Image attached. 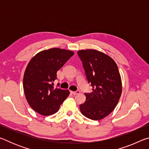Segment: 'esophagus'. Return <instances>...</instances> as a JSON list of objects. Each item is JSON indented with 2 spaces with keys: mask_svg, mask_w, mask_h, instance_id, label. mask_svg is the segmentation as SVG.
I'll list each match as a JSON object with an SVG mask.
<instances>
[{
  "mask_svg": "<svg viewBox=\"0 0 149 149\" xmlns=\"http://www.w3.org/2000/svg\"><path fill=\"white\" fill-rule=\"evenodd\" d=\"M70 93H71L72 94H73L74 95H76L77 94H79L80 91H70Z\"/></svg>",
  "mask_w": 149,
  "mask_h": 149,
  "instance_id": "obj_1",
  "label": "esophagus"
}]
</instances>
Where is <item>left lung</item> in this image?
I'll return each instance as SVG.
<instances>
[{"label":"left lung","instance_id":"8db88e82","mask_svg":"<svg viewBox=\"0 0 149 149\" xmlns=\"http://www.w3.org/2000/svg\"><path fill=\"white\" fill-rule=\"evenodd\" d=\"M77 54L93 87L92 93H85L86 100L80 104V111L91 120H102L114 110L122 94L117 64L107 54L95 49L81 50Z\"/></svg>","mask_w":149,"mask_h":149}]
</instances>
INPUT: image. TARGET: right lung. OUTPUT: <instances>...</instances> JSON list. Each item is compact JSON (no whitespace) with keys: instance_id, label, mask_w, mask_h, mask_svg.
I'll list each match as a JSON object with an SVG mask.
<instances>
[{"instance_id":"obj_1","label":"right lung","mask_w":149,"mask_h":149,"mask_svg":"<svg viewBox=\"0 0 149 149\" xmlns=\"http://www.w3.org/2000/svg\"><path fill=\"white\" fill-rule=\"evenodd\" d=\"M74 54L71 50L53 48L38 52L30 60L23 87L27 101L35 112L42 116L53 114L68 97L69 90L54 89V82L57 71Z\"/></svg>"}]
</instances>
